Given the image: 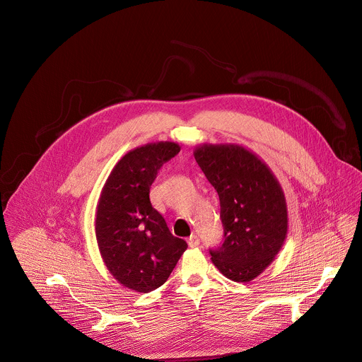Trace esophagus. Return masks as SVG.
Listing matches in <instances>:
<instances>
[{
    "label": "esophagus",
    "mask_w": 362,
    "mask_h": 362,
    "mask_svg": "<svg viewBox=\"0 0 362 362\" xmlns=\"http://www.w3.org/2000/svg\"><path fill=\"white\" fill-rule=\"evenodd\" d=\"M187 243H189V246H190V247H196V246H199L200 239H199V236H197V235H190V238L187 239Z\"/></svg>",
    "instance_id": "34e87169"
}]
</instances>
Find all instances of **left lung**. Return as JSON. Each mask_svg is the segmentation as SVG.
Masks as SVG:
<instances>
[{
  "instance_id": "1",
  "label": "left lung",
  "mask_w": 362,
  "mask_h": 362,
  "mask_svg": "<svg viewBox=\"0 0 362 362\" xmlns=\"http://www.w3.org/2000/svg\"><path fill=\"white\" fill-rule=\"evenodd\" d=\"M194 159L221 200L223 240L209 249L212 262L229 279L249 282L284 245L288 212L284 192L249 150L236 144H203Z\"/></svg>"
}]
</instances>
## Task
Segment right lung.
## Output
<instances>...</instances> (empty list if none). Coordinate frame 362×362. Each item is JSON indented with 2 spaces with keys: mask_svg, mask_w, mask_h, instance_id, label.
Here are the masks:
<instances>
[{
  "mask_svg": "<svg viewBox=\"0 0 362 362\" xmlns=\"http://www.w3.org/2000/svg\"><path fill=\"white\" fill-rule=\"evenodd\" d=\"M180 151L173 141L150 143L122 158L103 187L95 216L100 253L124 286L147 293L162 286L187 247L150 203L160 168Z\"/></svg>",
  "mask_w": 362,
  "mask_h": 362,
  "instance_id": "obj_1",
  "label": "right lung"
}]
</instances>
